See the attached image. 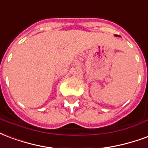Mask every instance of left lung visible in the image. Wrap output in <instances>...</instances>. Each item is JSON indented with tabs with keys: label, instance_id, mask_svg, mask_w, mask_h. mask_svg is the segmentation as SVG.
<instances>
[{
	"label": "left lung",
	"instance_id": "8db88e82",
	"mask_svg": "<svg viewBox=\"0 0 148 148\" xmlns=\"http://www.w3.org/2000/svg\"><path fill=\"white\" fill-rule=\"evenodd\" d=\"M115 36H117V35H115Z\"/></svg>",
	"mask_w": 148,
	"mask_h": 148
}]
</instances>
